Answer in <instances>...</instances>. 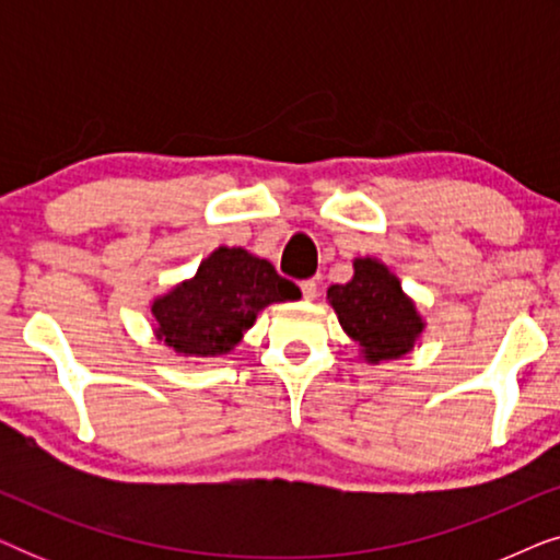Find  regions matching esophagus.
I'll return each mask as SVG.
<instances>
[{
	"mask_svg": "<svg viewBox=\"0 0 560 560\" xmlns=\"http://www.w3.org/2000/svg\"><path fill=\"white\" fill-rule=\"evenodd\" d=\"M301 293H303L305 301H313V298H316V293H318V282L316 280H303L301 282Z\"/></svg>",
	"mask_w": 560,
	"mask_h": 560,
	"instance_id": "1",
	"label": "esophagus"
}]
</instances>
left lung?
Wrapping results in <instances>:
<instances>
[{"label":"left lung","instance_id":"1","mask_svg":"<svg viewBox=\"0 0 560 560\" xmlns=\"http://www.w3.org/2000/svg\"><path fill=\"white\" fill-rule=\"evenodd\" d=\"M328 303L372 364L408 354L425 326L400 280L372 257L354 259V278L328 288Z\"/></svg>","mask_w":560,"mask_h":560}]
</instances>
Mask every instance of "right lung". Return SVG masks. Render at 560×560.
Wrapping results in <instances>:
<instances>
[{"label":"right lung","instance_id":"1","mask_svg":"<svg viewBox=\"0 0 560 560\" xmlns=\"http://www.w3.org/2000/svg\"><path fill=\"white\" fill-rule=\"evenodd\" d=\"M295 282L242 247H219L198 265L194 278L152 303L158 339L188 357L232 351L257 313L270 303L298 301Z\"/></svg>","mask_w":560,"mask_h":560}]
</instances>
